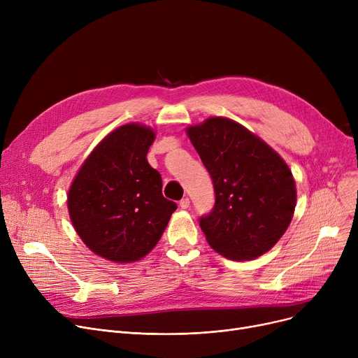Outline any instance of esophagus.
I'll list each match as a JSON object with an SVG mask.
<instances>
[{
  "label": "esophagus",
  "instance_id": "1",
  "mask_svg": "<svg viewBox=\"0 0 358 358\" xmlns=\"http://www.w3.org/2000/svg\"><path fill=\"white\" fill-rule=\"evenodd\" d=\"M180 208H181V209H189V208H190V199H189V197L181 199V200H180Z\"/></svg>",
  "mask_w": 358,
  "mask_h": 358
}]
</instances>
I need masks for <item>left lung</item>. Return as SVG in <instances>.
<instances>
[{
	"instance_id": "8db88e82",
	"label": "left lung",
	"mask_w": 358,
	"mask_h": 358,
	"mask_svg": "<svg viewBox=\"0 0 358 358\" xmlns=\"http://www.w3.org/2000/svg\"><path fill=\"white\" fill-rule=\"evenodd\" d=\"M187 135L213 181L215 206L199 219L209 245L235 261L271 250L296 206L287 164L248 129L224 117L192 126Z\"/></svg>"
}]
</instances>
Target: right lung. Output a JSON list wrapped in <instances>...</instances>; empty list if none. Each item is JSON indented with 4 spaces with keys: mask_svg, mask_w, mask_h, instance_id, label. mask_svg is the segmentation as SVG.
I'll use <instances>...</instances> for the list:
<instances>
[{
    "mask_svg": "<svg viewBox=\"0 0 358 358\" xmlns=\"http://www.w3.org/2000/svg\"><path fill=\"white\" fill-rule=\"evenodd\" d=\"M152 129L129 123L90 154L68 193L75 231L97 255L130 262L161 239L177 204L162 196L161 174L148 164Z\"/></svg>",
    "mask_w": 358,
    "mask_h": 358,
    "instance_id": "add662e5",
    "label": "right lung"
}]
</instances>
